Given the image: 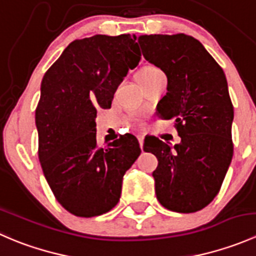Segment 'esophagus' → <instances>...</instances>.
Returning a JSON list of instances; mask_svg holds the SVG:
<instances>
[{
  "label": "esophagus",
  "instance_id": "esophagus-1",
  "mask_svg": "<svg viewBox=\"0 0 256 256\" xmlns=\"http://www.w3.org/2000/svg\"><path fill=\"white\" fill-rule=\"evenodd\" d=\"M144 136L138 135V142H140L141 148H144Z\"/></svg>",
  "mask_w": 256,
  "mask_h": 256
}]
</instances>
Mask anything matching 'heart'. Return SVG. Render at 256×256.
Segmentation results:
<instances>
[{"instance_id": "1", "label": "heart", "mask_w": 256, "mask_h": 256, "mask_svg": "<svg viewBox=\"0 0 256 256\" xmlns=\"http://www.w3.org/2000/svg\"><path fill=\"white\" fill-rule=\"evenodd\" d=\"M160 73H162V72L160 70V69L157 68V66H144V68L140 70V73H138V78H140L141 84H142V82H146V80L154 78V76H157V74H160Z\"/></svg>"}]
</instances>
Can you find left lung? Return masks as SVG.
I'll return each instance as SVG.
<instances>
[{
    "mask_svg": "<svg viewBox=\"0 0 256 256\" xmlns=\"http://www.w3.org/2000/svg\"><path fill=\"white\" fill-rule=\"evenodd\" d=\"M142 56L167 76V94L157 115L174 118L180 142L174 147L146 138L144 151L158 160L152 176L158 202L178 213L207 207L219 193L233 158L234 108L226 74L202 43L190 36L138 37Z\"/></svg>",
    "mask_w": 256,
    "mask_h": 256,
    "instance_id": "obj_1",
    "label": "left lung"
}]
</instances>
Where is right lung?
Here are the masks:
<instances>
[{
    "label": "right lung",
    "mask_w": 256,
    "mask_h": 256,
    "mask_svg": "<svg viewBox=\"0 0 256 256\" xmlns=\"http://www.w3.org/2000/svg\"><path fill=\"white\" fill-rule=\"evenodd\" d=\"M130 34L76 40L46 72L36 109L38 157L62 207L82 218L118 204L125 172L140 156L131 134L100 146L95 132L99 108L112 106L116 88L141 59Z\"/></svg>",
    "instance_id": "add662e5"
}]
</instances>
